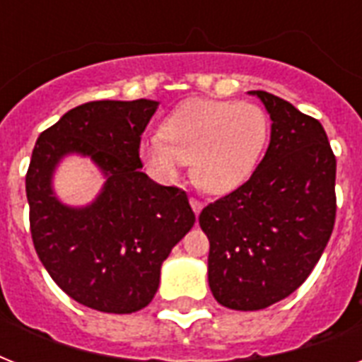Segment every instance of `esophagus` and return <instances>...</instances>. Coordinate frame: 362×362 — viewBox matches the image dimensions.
<instances>
[{"mask_svg": "<svg viewBox=\"0 0 362 362\" xmlns=\"http://www.w3.org/2000/svg\"><path fill=\"white\" fill-rule=\"evenodd\" d=\"M189 204H192L193 212H195V214L199 216V212L203 210V203H201V201H199L197 197H189Z\"/></svg>", "mask_w": 362, "mask_h": 362, "instance_id": "obj_1", "label": "esophagus"}]
</instances>
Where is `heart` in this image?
<instances>
[{"label": "heart", "mask_w": 362, "mask_h": 362, "mask_svg": "<svg viewBox=\"0 0 362 362\" xmlns=\"http://www.w3.org/2000/svg\"><path fill=\"white\" fill-rule=\"evenodd\" d=\"M267 133V115L257 105L197 99L178 107L163 122L161 135L144 139L141 153L167 178L192 161V176L201 189L226 193L252 175Z\"/></svg>", "instance_id": "heart-1"}]
</instances>
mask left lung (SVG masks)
I'll return each instance as SVG.
<instances>
[{"mask_svg": "<svg viewBox=\"0 0 362 362\" xmlns=\"http://www.w3.org/2000/svg\"><path fill=\"white\" fill-rule=\"evenodd\" d=\"M272 120L269 150L242 186L199 216L220 304L263 310L289 297L320 261L337 220V158L320 122L257 90Z\"/></svg>", "mask_w": 362, "mask_h": 362, "instance_id": "obj_1", "label": "left lung"}]
</instances>
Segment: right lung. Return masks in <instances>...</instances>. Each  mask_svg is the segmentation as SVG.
Masks as SVG:
<instances>
[{"mask_svg": "<svg viewBox=\"0 0 362 362\" xmlns=\"http://www.w3.org/2000/svg\"><path fill=\"white\" fill-rule=\"evenodd\" d=\"M156 107L148 99L78 105L39 135L25 173L37 255L71 298L99 312L150 304L161 263L195 223L184 189L141 173V135ZM69 151L90 155L107 175L86 209L64 207L49 189L53 167Z\"/></svg>", "mask_w": 362, "mask_h": 362, "instance_id": "right-lung-1", "label": "right lung"}]
</instances>
